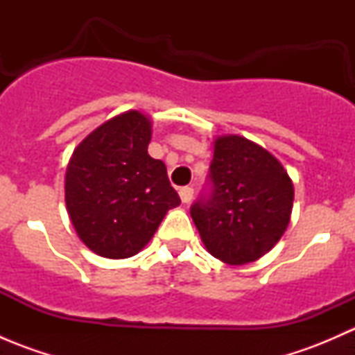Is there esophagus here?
I'll list each match as a JSON object with an SVG mask.
<instances>
[{"label":"esophagus","instance_id":"1","mask_svg":"<svg viewBox=\"0 0 355 355\" xmlns=\"http://www.w3.org/2000/svg\"><path fill=\"white\" fill-rule=\"evenodd\" d=\"M178 194H180V199L182 202H191L192 198H194V189L189 187V185H185V187H180V191H178Z\"/></svg>","mask_w":355,"mask_h":355}]
</instances>
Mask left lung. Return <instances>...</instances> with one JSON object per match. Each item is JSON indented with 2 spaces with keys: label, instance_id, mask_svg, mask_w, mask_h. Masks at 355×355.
<instances>
[{
  "label": "left lung",
  "instance_id": "obj_1",
  "mask_svg": "<svg viewBox=\"0 0 355 355\" xmlns=\"http://www.w3.org/2000/svg\"><path fill=\"white\" fill-rule=\"evenodd\" d=\"M207 185L191 216L211 256L245 264L273 249L293 204L292 180L277 157L241 135L218 137Z\"/></svg>",
  "mask_w": 355,
  "mask_h": 355
}]
</instances>
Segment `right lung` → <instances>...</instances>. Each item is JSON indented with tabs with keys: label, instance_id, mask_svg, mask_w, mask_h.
I'll use <instances>...</instances> for the list:
<instances>
[{
	"label": "right lung",
	"instance_id": "1",
	"mask_svg": "<svg viewBox=\"0 0 355 355\" xmlns=\"http://www.w3.org/2000/svg\"><path fill=\"white\" fill-rule=\"evenodd\" d=\"M151 120L127 111L87 135L67 166L65 202L75 232L110 259L137 254L180 204L166 166L148 155Z\"/></svg>",
	"mask_w": 355,
	"mask_h": 355
}]
</instances>
